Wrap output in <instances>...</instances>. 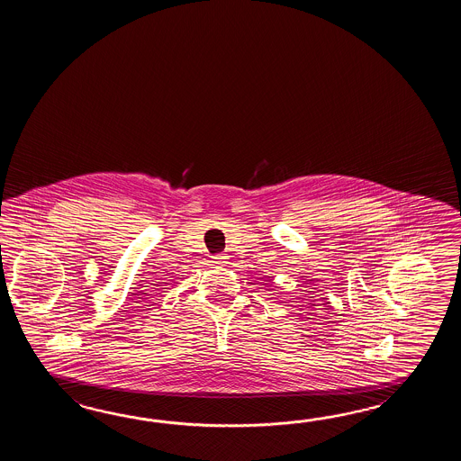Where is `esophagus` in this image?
Returning a JSON list of instances; mask_svg holds the SVG:
<instances>
[{
  "instance_id": "esophagus-1",
  "label": "esophagus",
  "mask_w": 461,
  "mask_h": 461,
  "mask_svg": "<svg viewBox=\"0 0 461 461\" xmlns=\"http://www.w3.org/2000/svg\"><path fill=\"white\" fill-rule=\"evenodd\" d=\"M214 264H216V265L227 264V255L226 254L216 255V257H214Z\"/></svg>"
}]
</instances>
